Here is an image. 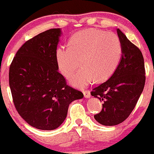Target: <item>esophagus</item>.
<instances>
[{
  "label": "esophagus",
  "mask_w": 154,
  "mask_h": 154,
  "mask_svg": "<svg viewBox=\"0 0 154 154\" xmlns=\"http://www.w3.org/2000/svg\"><path fill=\"white\" fill-rule=\"evenodd\" d=\"M83 94H84V97H86V98H89L91 97V94H90V91L86 90V91H83Z\"/></svg>",
  "instance_id": "1"
}]
</instances>
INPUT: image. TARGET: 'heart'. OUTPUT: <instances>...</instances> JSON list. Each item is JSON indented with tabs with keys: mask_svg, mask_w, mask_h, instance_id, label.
I'll return each instance as SVG.
<instances>
[{
	"mask_svg": "<svg viewBox=\"0 0 154 154\" xmlns=\"http://www.w3.org/2000/svg\"><path fill=\"white\" fill-rule=\"evenodd\" d=\"M122 55L121 38L112 32L86 29L74 34L68 46L60 45L55 57L60 73L68 78L81 65L82 68L70 78L77 88H85L96 79L103 80L109 77Z\"/></svg>",
	"mask_w": 154,
	"mask_h": 154,
	"instance_id": "obj_1",
	"label": "heart"
}]
</instances>
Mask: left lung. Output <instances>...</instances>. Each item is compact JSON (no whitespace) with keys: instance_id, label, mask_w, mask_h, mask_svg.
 Wrapping results in <instances>:
<instances>
[{"instance_id":"obj_1","label":"left lung","mask_w":154,"mask_h":154,"mask_svg":"<svg viewBox=\"0 0 154 154\" xmlns=\"http://www.w3.org/2000/svg\"><path fill=\"white\" fill-rule=\"evenodd\" d=\"M117 32L122 43L120 63L109 80L91 91V95L103 101L101 112L94 118L105 126L119 125L129 117L145 83L142 52L120 29H117Z\"/></svg>"}]
</instances>
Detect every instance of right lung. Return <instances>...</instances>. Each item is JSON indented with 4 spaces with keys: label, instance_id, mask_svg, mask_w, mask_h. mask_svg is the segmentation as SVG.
<instances>
[{
    "label": "right lung",
    "instance_id": "add662e5",
    "mask_svg": "<svg viewBox=\"0 0 154 154\" xmlns=\"http://www.w3.org/2000/svg\"><path fill=\"white\" fill-rule=\"evenodd\" d=\"M62 34L50 29L26 42L10 67L9 83L15 109L21 117L38 130H55L67 116L70 103L83 97L66 84L58 71L55 53Z\"/></svg>",
    "mask_w": 154,
    "mask_h": 154
}]
</instances>
